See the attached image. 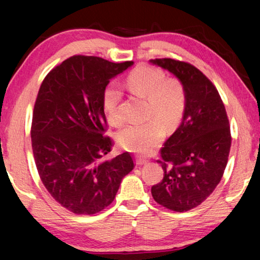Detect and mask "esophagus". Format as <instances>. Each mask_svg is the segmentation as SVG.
<instances>
[{"label":"esophagus","mask_w":260,"mask_h":260,"mask_svg":"<svg viewBox=\"0 0 260 260\" xmlns=\"http://www.w3.org/2000/svg\"><path fill=\"white\" fill-rule=\"evenodd\" d=\"M148 162V159L147 158H144V157H136V165H138V166H142V165H145V163Z\"/></svg>","instance_id":"obj_1"}]
</instances>
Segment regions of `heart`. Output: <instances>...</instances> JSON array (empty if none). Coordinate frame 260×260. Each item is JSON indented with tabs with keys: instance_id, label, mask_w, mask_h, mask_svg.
Instances as JSON below:
<instances>
[{
	"instance_id": "heart-1",
	"label": "heart",
	"mask_w": 260,
	"mask_h": 260,
	"mask_svg": "<svg viewBox=\"0 0 260 260\" xmlns=\"http://www.w3.org/2000/svg\"><path fill=\"white\" fill-rule=\"evenodd\" d=\"M126 87L131 93L147 98V122L131 124L117 136L118 144L127 151L148 154L165 136L174 130L183 118L187 106V93L183 84L175 78H166L163 71L148 65L137 66L126 78ZM122 92L115 83L106 85L102 104L109 123L119 125L122 116L119 104Z\"/></svg>"
}]
</instances>
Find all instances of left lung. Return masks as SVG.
<instances>
[{"label":"left lung","instance_id":"obj_1","mask_svg":"<svg viewBox=\"0 0 260 260\" xmlns=\"http://www.w3.org/2000/svg\"><path fill=\"white\" fill-rule=\"evenodd\" d=\"M150 61L179 78L187 93L182 123L159 150L165 174L151 194L163 207L187 212L202 204L223 175L232 142L229 117L214 84L197 67L170 58Z\"/></svg>","mask_w":260,"mask_h":260}]
</instances>
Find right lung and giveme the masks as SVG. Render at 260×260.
<instances>
[{
	"label": "right lung",
	"mask_w": 260,
	"mask_h": 260,
	"mask_svg": "<svg viewBox=\"0 0 260 260\" xmlns=\"http://www.w3.org/2000/svg\"><path fill=\"white\" fill-rule=\"evenodd\" d=\"M133 63L73 55L55 66L39 88L30 127L35 165L51 197L74 214L108 207L135 167L129 152L103 158L113 145L104 136L103 91Z\"/></svg>",
	"instance_id": "add662e5"
}]
</instances>
